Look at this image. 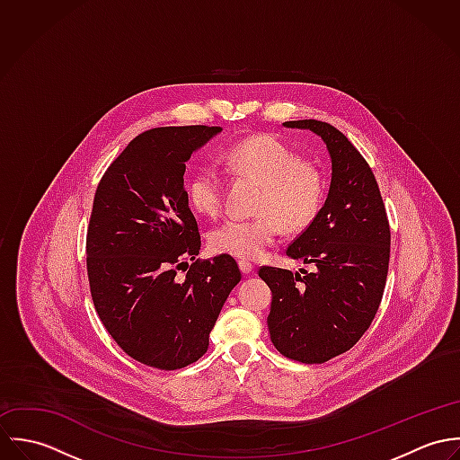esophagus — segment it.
<instances>
[{
  "label": "esophagus",
  "mask_w": 460,
  "mask_h": 460,
  "mask_svg": "<svg viewBox=\"0 0 460 460\" xmlns=\"http://www.w3.org/2000/svg\"><path fill=\"white\" fill-rule=\"evenodd\" d=\"M239 269L243 274H250L253 270V263L250 261H239Z\"/></svg>",
  "instance_id": "obj_1"
}]
</instances>
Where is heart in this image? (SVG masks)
Wrapping results in <instances>:
<instances>
[{"instance_id": "1", "label": "heart", "mask_w": 460, "mask_h": 460, "mask_svg": "<svg viewBox=\"0 0 460 460\" xmlns=\"http://www.w3.org/2000/svg\"><path fill=\"white\" fill-rule=\"evenodd\" d=\"M237 175L262 184L257 217H230L208 234L212 252L243 261L261 257L281 234L305 230L319 214L326 197L324 173L270 134L246 137L232 145L225 155ZM223 177L214 166H203L188 181L186 193L199 214L216 216L223 205Z\"/></svg>"}]
</instances>
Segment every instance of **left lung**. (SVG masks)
Here are the masks:
<instances>
[{"label":"left lung","mask_w":460,"mask_h":460,"mask_svg":"<svg viewBox=\"0 0 460 460\" xmlns=\"http://www.w3.org/2000/svg\"><path fill=\"white\" fill-rule=\"evenodd\" d=\"M328 146L331 184L323 208L287 248L312 272L263 265L272 292L267 328L274 347L301 363H324L347 352L370 328L386 285L390 223L377 181L358 148L331 124L292 120Z\"/></svg>","instance_id":"obj_1"}]
</instances>
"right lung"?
I'll return each mask as SVG.
<instances>
[{"label":"right lung","instance_id":"1","mask_svg":"<svg viewBox=\"0 0 460 460\" xmlns=\"http://www.w3.org/2000/svg\"><path fill=\"white\" fill-rule=\"evenodd\" d=\"M217 132H141L110 164L93 198L86 270L95 310L126 354L159 370L184 368L207 352L241 281L230 255L197 259L201 239L184 190L186 163Z\"/></svg>","mask_w":460,"mask_h":460}]
</instances>
